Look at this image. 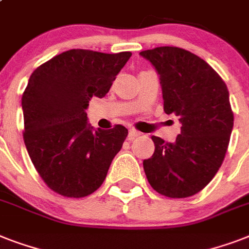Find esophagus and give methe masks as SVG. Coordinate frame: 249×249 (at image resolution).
<instances>
[{
    "label": "esophagus",
    "instance_id": "esophagus-1",
    "mask_svg": "<svg viewBox=\"0 0 249 249\" xmlns=\"http://www.w3.org/2000/svg\"><path fill=\"white\" fill-rule=\"evenodd\" d=\"M138 136H141V133L138 132V130H136V129H130V130H129L128 138L130 141L134 140V138H136V137H138Z\"/></svg>",
    "mask_w": 249,
    "mask_h": 249
}]
</instances>
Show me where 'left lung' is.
I'll list each match as a JSON object with an SVG mask.
<instances>
[{
	"label": "left lung",
	"instance_id": "obj_1",
	"mask_svg": "<svg viewBox=\"0 0 249 249\" xmlns=\"http://www.w3.org/2000/svg\"><path fill=\"white\" fill-rule=\"evenodd\" d=\"M160 75L164 111L181 121L174 142L152 136L154 155L143 169L155 191L168 197L193 196L204 189L220 169L234 125L229 90L205 60L176 46L144 50Z\"/></svg>",
	"mask_w": 249,
	"mask_h": 249
}]
</instances>
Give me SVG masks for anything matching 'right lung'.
<instances>
[{"instance_id":"add662e5","label":"right lung","mask_w":249,"mask_h":249,"mask_svg":"<svg viewBox=\"0 0 249 249\" xmlns=\"http://www.w3.org/2000/svg\"><path fill=\"white\" fill-rule=\"evenodd\" d=\"M130 52L117 54L72 49L55 55L29 77L21 97L25 147L50 190L85 197L101 187L128 129L91 130L85 109L103 98Z\"/></svg>"}]
</instances>
